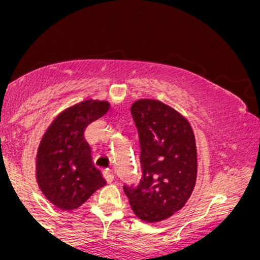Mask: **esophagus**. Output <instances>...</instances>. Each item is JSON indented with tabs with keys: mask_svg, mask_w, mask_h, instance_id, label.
I'll list each match as a JSON object with an SVG mask.
<instances>
[{
	"mask_svg": "<svg viewBox=\"0 0 260 260\" xmlns=\"http://www.w3.org/2000/svg\"><path fill=\"white\" fill-rule=\"evenodd\" d=\"M104 177H105V180L109 182V183H111V182L115 180V175H113L111 171H109V170H105V171H104Z\"/></svg>",
	"mask_w": 260,
	"mask_h": 260,
	"instance_id": "esophagus-1",
	"label": "esophagus"
}]
</instances>
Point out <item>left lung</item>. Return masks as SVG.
<instances>
[{
  "label": "left lung",
  "instance_id": "1",
  "mask_svg": "<svg viewBox=\"0 0 260 260\" xmlns=\"http://www.w3.org/2000/svg\"><path fill=\"white\" fill-rule=\"evenodd\" d=\"M138 131L142 177L124 184L134 214L145 222L168 219L186 204L197 178V148L192 127L180 112L154 99L131 106Z\"/></svg>",
  "mask_w": 260,
  "mask_h": 260
}]
</instances>
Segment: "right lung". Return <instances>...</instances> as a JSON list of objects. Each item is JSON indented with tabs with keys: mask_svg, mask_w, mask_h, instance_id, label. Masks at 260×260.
Listing matches in <instances>:
<instances>
[{
	"mask_svg": "<svg viewBox=\"0 0 260 260\" xmlns=\"http://www.w3.org/2000/svg\"><path fill=\"white\" fill-rule=\"evenodd\" d=\"M107 101L84 100L62 111L47 128L37 156V180L62 210L80 207L106 181L92 164L85 128L109 110Z\"/></svg>",
	"mask_w": 260,
	"mask_h": 260,
	"instance_id": "right-lung-1",
	"label": "right lung"
}]
</instances>
